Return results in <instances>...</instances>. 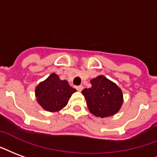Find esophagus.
<instances>
[{"label": "esophagus", "instance_id": "34e87169", "mask_svg": "<svg viewBox=\"0 0 157 157\" xmlns=\"http://www.w3.org/2000/svg\"><path fill=\"white\" fill-rule=\"evenodd\" d=\"M76 90H78V91H82L83 90V86H76Z\"/></svg>", "mask_w": 157, "mask_h": 157}]
</instances>
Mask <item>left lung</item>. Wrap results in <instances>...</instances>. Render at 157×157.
Returning <instances> with one entry per match:
<instances>
[{
	"instance_id": "left-lung-1",
	"label": "left lung",
	"mask_w": 157,
	"mask_h": 157,
	"mask_svg": "<svg viewBox=\"0 0 157 157\" xmlns=\"http://www.w3.org/2000/svg\"><path fill=\"white\" fill-rule=\"evenodd\" d=\"M90 84L91 87L82 91L90 113L101 118L117 113L123 103L120 88L104 75L92 79Z\"/></svg>"
}]
</instances>
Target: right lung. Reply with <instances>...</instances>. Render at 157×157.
Listing matches in <instances>:
<instances>
[{
    "mask_svg": "<svg viewBox=\"0 0 157 157\" xmlns=\"http://www.w3.org/2000/svg\"><path fill=\"white\" fill-rule=\"evenodd\" d=\"M76 90L70 86L66 80L52 73L36 88V97L41 107L50 112L61 111L68 103L70 97Z\"/></svg>",
    "mask_w": 157,
    "mask_h": 157,
    "instance_id": "1",
    "label": "right lung"
}]
</instances>
